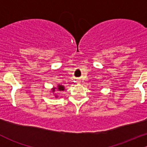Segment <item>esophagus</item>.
<instances>
[{
  "label": "esophagus",
  "instance_id": "esophagus-1",
  "mask_svg": "<svg viewBox=\"0 0 147 147\" xmlns=\"http://www.w3.org/2000/svg\"><path fill=\"white\" fill-rule=\"evenodd\" d=\"M78 83H80V82H81V81H80V80H78Z\"/></svg>",
  "mask_w": 147,
  "mask_h": 147
}]
</instances>
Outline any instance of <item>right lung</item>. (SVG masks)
I'll use <instances>...</instances> for the list:
<instances>
[{
	"label": "right lung",
	"instance_id": "obj_1",
	"mask_svg": "<svg viewBox=\"0 0 147 147\" xmlns=\"http://www.w3.org/2000/svg\"><path fill=\"white\" fill-rule=\"evenodd\" d=\"M57 89H58L60 91H62V90H64V87H63V85H59L58 88H57ZM53 92H55V90H53Z\"/></svg>",
	"mask_w": 147,
	"mask_h": 147
}]
</instances>
